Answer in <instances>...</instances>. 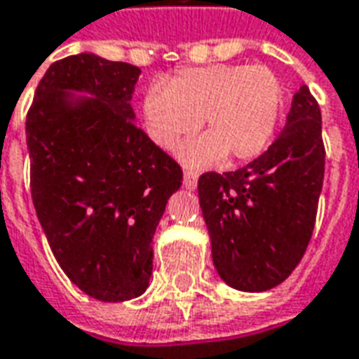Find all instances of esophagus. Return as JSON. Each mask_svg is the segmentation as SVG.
Wrapping results in <instances>:
<instances>
[{"instance_id":"esophagus-1","label":"esophagus","mask_w":359,"mask_h":359,"mask_svg":"<svg viewBox=\"0 0 359 359\" xmlns=\"http://www.w3.org/2000/svg\"><path fill=\"white\" fill-rule=\"evenodd\" d=\"M182 184H184V188H188V190H194L196 187H198V175L192 171H184V179H182Z\"/></svg>"}]
</instances>
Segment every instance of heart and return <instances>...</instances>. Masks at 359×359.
<instances>
[{
    "instance_id": "obj_1",
    "label": "heart",
    "mask_w": 359,
    "mask_h": 359,
    "mask_svg": "<svg viewBox=\"0 0 359 359\" xmlns=\"http://www.w3.org/2000/svg\"><path fill=\"white\" fill-rule=\"evenodd\" d=\"M283 86L265 65H208L182 69L156 82L142 111L149 138L165 149L194 134L202 118L205 136L180 149L184 163L203 167L257 156L277 125Z\"/></svg>"
}]
</instances>
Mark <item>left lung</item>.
Masks as SVG:
<instances>
[{
  "label": "left lung",
  "instance_id": "8db88e82",
  "mask_svg": "<svg viewBox=\"0 0 359 359\" xmlns=\"http://www.w3.org/2000/svg\"><path fill=\"white\" fill-rule=\"evenodd\" d=\"M321 109L308 86L294 94L285 128L242 169L203 172L198 196L219 277L244 292L280 285L300 264L323 188Z\"/></svg>",
  "mask_w": 359,
  "mask_h": 359
}]
</instances>
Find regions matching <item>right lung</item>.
I'll use <instances>...</instances> for the list:
<instances>
[{"mask_svg":"<svg viewBox=\"0 0 359 359\" xmlns=\"http://www.w3.org/2000/svg\"><path fill=\"white\" fill-rule=\"evenodd\" d=\"M138 76L128 63L71 55L46 71L27 115L36 215L67 277L102 302L146 292L151 238L182 180L134 123Z\"/></svg>","mask_w":359,"mask_h":359,"instance_id":"obj_1","label":"right lung"}]
</instances>
